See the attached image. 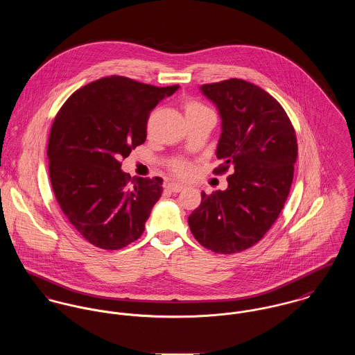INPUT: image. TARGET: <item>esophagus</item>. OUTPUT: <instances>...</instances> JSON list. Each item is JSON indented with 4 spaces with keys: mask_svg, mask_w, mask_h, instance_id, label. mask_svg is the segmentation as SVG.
Segmentation results:
<instances>
[{
    "mask_svg": "<svg viewBox=\"0 0 355 355\" xmlns=\"http://www.w3.org/2000/svg\"><path fill=\"white\" fill-rule=\"evenodd\" d=\"M166 188H167V191H170V192L178 193V192H181V191L184 189V185H182V184H177V182H168V184L166 185Z\"/></svg>",
    "mask_w": 355,
    "mask_h": 355,
    "instance_id": "esophagus-1",
    "label": "esophagus"
}]
</instances>
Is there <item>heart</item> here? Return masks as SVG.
Wrapping results in <instances>:
<instances>
[{"instance_id": "b5f03b06", "label": "heart", "mask_w": 355, "mask_h": 355, "mask_svg": "<svg viewBox=\"0 0 355 355\" xmlns=\"http://www.w3.org/2000/svg\"><path fill=\"white\" fill-rule=\"evenodd\" d=\"M184 112H185V117L187 119H193V117H197V116L212 113V110L209 107H207L205 105H202L201 102L195 101V99H189V101H187L184 103ZM171 168L178 175H187L191 171L189 163L185 162V160H181V159L174 160L171 163Z\"/></svg>"}]
</instances>
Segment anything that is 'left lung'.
I'll use <instances>...</instances> for the list:
<instances>
[{
	"label": "left lung",
	"mask_w": 355,
	"mask_h": 355,
	"mask_svg": "<svg viewBox=\"0 0 355 355\" xmlns=\"http://www.w3.org/2000/svg\"><path fill=\"white\" fill-rule=\"evenodd\" d=\"M200 89L222 119L216 157L223 163L214 173L232 168L233 174L226 191L201 192L188 223L204 248L232 254L257 243L283 209L298 154L297 136L280 103L259 85L230 79Z\"/></svg>",
	"instance_id": "obj_1"
}]
</instances>
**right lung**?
Segmentation results:
<instances>
[{
    "label": "right lung",
    "instance_id": "right-lung-1",
    "mask_svg": "<svg viewBox=\"0 0 355 355\" xmlns=\"http://www.w3.org/2000/svg\"><path fill=\"white\" fill-rule=\"evenodd\" d=\"M178 87L114 75L75 91L57 113L47 144L53 192L71 225L96 248L117 250L143 234L163 180H130L121 159L146 141L151 110Z\"/></svg>",
    "mask_w": 355,
    "mask_h": 355
}]
</instances>
